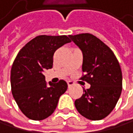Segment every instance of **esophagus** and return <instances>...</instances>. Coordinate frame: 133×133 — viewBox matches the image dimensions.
I'll return each mask as SVG.
<instances>
[{
  "instance_id": "1",
  "label": "esophagus",
  "mask_w": 133,
  "mask_h": 133,
  "mask_svg": "<svg viewBox=\"0 0 133 133\" xmlns=\"http://www.w3.org/2000/svg\"><path fill=\"white\" fill-rule=\"evenodd\" d=\"M68 87L70 88V87H71V86H73L74 85H75V82H72V81H68Z\"/></svg>"
}]
</instances>
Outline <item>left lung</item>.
Here are the masks:
<instances>
[{
    "mask_svg": "<svg viewBox=\"0 0 133 133\" xmlns=\"http://www.w3.org/2000/svg\"><path fill=\"white\" fill-rule=\"evenodd\" d=\"M82 52V79L91 85L76 99L78 112L86 119L101 120L115 108L122 89L119 63L112 51L100 39L86 33L69 36Z\"/></svg>",
    "mask_w": 133,
    "mask_h": 133,
    "instance_id": "left-lung-1",
    "label": "left lung"
}]
</instances>
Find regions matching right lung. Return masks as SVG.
I'll return each mask as SVG.
<instances>
[{"label": "right lung", "mask_w": 133, "mask_h": 133, "mask_svg": "<svg viewBox=\"0 0 133 133\" xmlns=\"http://www.w3.org/2000/svg\"><path fill=\"white\" fill-rule=\"evenodd\" d=\"M69 42L66 35H39L17 54L11 71L12 95L21 111L30 119L42 120L50 116L60 96L66 92L65 81L47 83L44 71L52 68L55 51Z\"/></svg>", "instance_id": "right-lung-1"}]
</instances>
